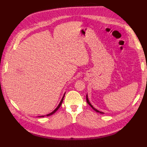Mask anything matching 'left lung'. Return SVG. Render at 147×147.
<instances>
[{
    "instance_id": "left-lung-1",
    "label": "left lung",
    "mask_w": 147,
    "mask_h": 147,
    "mask_svg": "<svg viewBox=\"0 0 147 147\" xmlns=\"http://www.w3.org/2000/svg\"><path fill=\"white\" fill-rule=\"evenodd\" d=\"M86 102H87V103H88V104L90 105V106H91V107H92V109H93V110H94V111H95L96 112H99V113H100V114H104V112H100V111H98L97 110V109H95L94 107H93V106L92 105V104H90V102H89V100H88V96H87V95H86Z\"/></svg>"
}]
</instances>
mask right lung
Returning <instances> with one entry per match:
<instances>
[{"label": "right lung", "mask_w": 147, "mask_h": 147, "mask_svg": "<svg viewBox=\"0 0 147 147\" xmlns=\"http://www.w3.org/2000/svg\"><path fill=\"white\" fill-rule=\"evenodd\" d=\"M64 95L63 96V97H62V100H61V102H60V103H59V105L57 106V108H56V109H55V110H54V111H53V112H51V113H50V114H47V116H49V115H52V114H54V113H55V112L56 111H57L58 110V109H59V108L61 107V104H62V101H63V98H64ZM42 117H43V116H42Z\"/></svg>", "instance_id": "add662e5"}]
</instances>
